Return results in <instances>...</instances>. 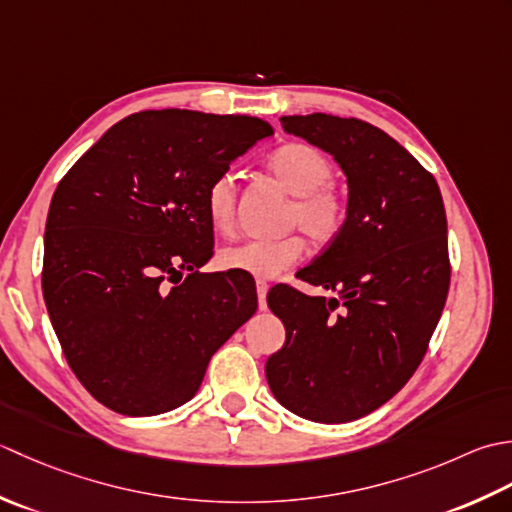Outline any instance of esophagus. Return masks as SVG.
<instances>
[{"instance_id": "esophagus-1", "label": "esophagus", "mask_w": 512, "mask_h": 512, "mask_svg": "<svg viewBox=\"0 0 512 512\" xmlns=\"http://www.w3.org/2000/svg\"><path fill=\"white\" fill-rule=\"evenodd\" d=\"M267 291H269V285L265 283V280H258L256 294H258V309L260 311L267 309Z\"/></svg>"}]
</instances>
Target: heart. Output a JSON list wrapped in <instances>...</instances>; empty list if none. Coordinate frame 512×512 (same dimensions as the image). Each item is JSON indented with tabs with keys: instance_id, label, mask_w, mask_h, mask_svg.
I'll return each instance as SVG.
<instances>
[{
	"instance_id": "b5f03b06",
	"label": "heart",
	"mask_w": 512,
	"mask_h": 512,
	"mask_svg": "<svg viewBox=\"0 0 512 512\" xmlns=\"http://www.w3.org/2000/svg\"><path fill=\"white\" fill-rule=\"evenodd\" d=\"M271 176L296 196L289 210V223L298 225L314 243H329L347 223V198L329 183L331 161L314 145L287 143L267 156ZM236 214V181L232 172L218 174L205 190V216L216 232H229ZM300 236L249 238L218 252L223 269L243 271L254 278H274L302 256Z\"/></svg>"
}]
</instances>
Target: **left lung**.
<instances>
[{"label": "left lung", "mask_w": 512, "mask_h": 512, "mask_svg": "<svg viewBox=\"0 0 512 512\" xmlns=\"http://www.w3.org/2000/svg\"><path fill=\"white\" fill-rule=\"evenodd\" d=\"M280 123L340 165L349 214L325 252L296 274L338 298L269 291L287 338L265 375L291 413L351 422L409 382L442 316L451 283L442 194L433 174L371 123L322 112Z\"/></svg>", "instance_id": "left-lung-1"}]
</instances>
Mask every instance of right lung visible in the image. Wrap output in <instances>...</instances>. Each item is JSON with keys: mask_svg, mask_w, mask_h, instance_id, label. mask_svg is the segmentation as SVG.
Segmentation results:
<instances>
[{"mask_svg": "<svg viewBox=\"0 0 512 512\" xmlns=\"http://www.w3.org/2000/svg\"><path fill=\"white\" fill-rule=\"evenodd\" d=\"M271 125L245 114L145 110L114 123L52 194L44 300L92 398L121 415L194 398L256 294L201 274L214 227L205 190Z\"/></svg>", "mask_w": 512, "mask_h": 512, "instance_id": "obj_1", "label": "right lung"}]
</instances>
